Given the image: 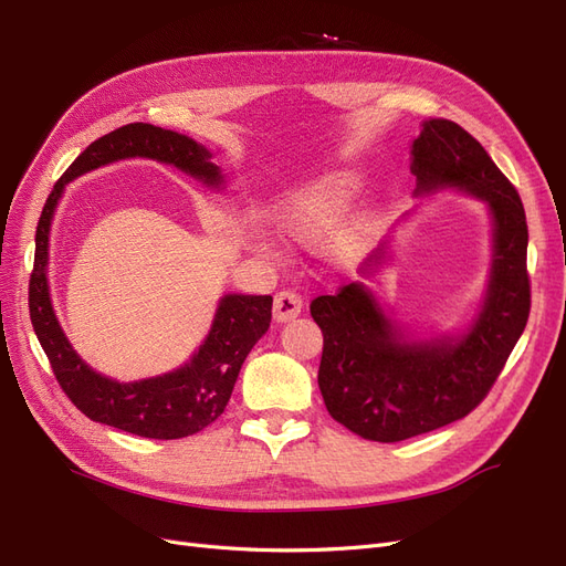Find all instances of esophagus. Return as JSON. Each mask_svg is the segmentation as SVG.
Listing matches in <instances>:
<instances>
[{
  "label": "esophagus",
  "mask_w": 566,
  "mask_h": 566,
  "mask_svg": "<svg viewBox=\"0 0 566 566\" xmlns=\"http://www.w3.org/2000/svg\"><path fill=\"white\" fill-rule=\"evenodd\" d=\"M302 312V297L295 293V290H281L273 297V318L279 323H285L290 318H295Z\"/></svg>",
  "instance_id": "esophagus-1"
}]
</instances>
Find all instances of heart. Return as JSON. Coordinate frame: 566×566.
Instances as JSON below:
<instances>
[{
	"mask_svg": "<svg viewBox=\"0 0 566 566\" xmlns=\"http://www.w3.org/2000/svg\"><path fill=\"white\" fill-rule=\"evenodd\" d=\"M358 179L352 172H333L302 188L271 214L276 231L304 248L331 241L356 196Z\"/></svg>",
	"mask_w": 566,
	"mask_h": 566,
	"instance_id": "obj_1",
	"label": "heart"
}]
</instances>
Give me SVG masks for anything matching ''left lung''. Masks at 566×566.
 Returning <instances> with one entry per match:
<instances>
[{
  "mask_svg": "<svg viewBox=\"0 0 566 566\" xmlns=\"http://www.w3.org/2000/svg\"><path fill=\"white\" fill-rule=\"evenodd\" d=\"M410 153L422 191L458 186L489 202L495 260L484 310L458 342H403L358 283L312 302L323 333L318 387L325 408L347 430L382 443L432 432L472 413L499 380L531 312L528 229L517 188L482 144L451 119L424 123Z\"/></svg>",
  "mask_w": 566,
  "mask_h": 566,
  "instance_id": "8db88e82",
  "label": "left lung"
}]
</instances>
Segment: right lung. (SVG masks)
I'll list each match as a JSON object with an SVG mask.
<instances>
[{
	"label": "right lung",
	"mask_w": 566,
	"mask_h": 566,
	"mask_svg": "<svg viewBox=\"0 0 566 566\" xmlns=\"http://www.w3.org/2000/svg\"><path fill=\"white\" fill-rule=\"evenodd\" d=\"M134 156L175 165L205 184H219L221 179L208 150L188 136L163 127L132 123L90 144L51 188L42 208L35 233V264L28 287L30 321L65 397L90 420L146 439H181L205 430L224 413L245 356L269 328L273 300L271 295H227L219 304L210 337L205 339L193 361L163 378L119 385L82 361L67 345L49 300L46 256L51 217L67 181L101 165Z\"/></svg>",
	"instance_id": "1"
}]
</instances>
